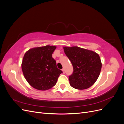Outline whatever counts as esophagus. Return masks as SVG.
Instances as JSON below:
<instances>
[{"mask_svg": "<svg viewBox=\"0 0 124 124\" xmlns=\"http://www.w3.org/2000/svg\"><path fill=\"white\" fill-rule=\"evenodd\" d=\"M62 72H63V73L64 74V73H65V70H64V69H62Z\"/></svg>", "mask_w": 124, "mask_h": 124, "instance_id": "34e87169", "label": "esophagus"}]
</instances>
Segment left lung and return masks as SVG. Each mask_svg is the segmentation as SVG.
<instances>
[{"label":"left lung","instance_id":"1","mask_svg":"<svg viewBox=\"0 0 124 124\" xmlns=\"http://www.w3.org/2000/svg\"><path fill=\"white\" fill-rule=\"evenodd\" d=\"M73 66L69 77L70 85L77 89H85L93 85L99 76L102 63L95 52L78 46L63 47Z\"/></svg>","mask_w":124,"mask_h":124}]
</instances>
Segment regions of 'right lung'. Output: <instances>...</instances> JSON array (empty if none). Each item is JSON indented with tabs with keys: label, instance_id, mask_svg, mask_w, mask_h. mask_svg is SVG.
I'll return each instance as SVG.
<instances>
[{
	"label": "right lung",
	"instance_id": "add662e5",
	"mask_svg": "<svg viewBox=\"0 0 124 124\" xmlns=\"http://www.w3.org/2000/svg\"><path fill=\"white\" fill-rule=\"evenodd\" d=\"M54 46L31 48L26 52L22 62L25 79L34 88L46 91L55 85L62 71L57 68L52 54Z\"/></svg>",
	"mask_w": 124,
	"mask_h": 124
}]
</instances>
